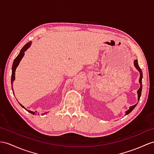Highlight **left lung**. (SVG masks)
<instances>
[{
  "mask_svg": "<svg viewBox=\"0 0 154 154\" xmlns=\"http://www.w3.org/2000/svg\"><path fill=\"white\" fill-rule=\"evenodd\" d=\"M134 66L136 67L137 68V69L139 71V72H140V79H139V83H140V88L138 89V91H137V93H138V100H140V96H141V93H142V70L140 69V68L139 67V66H138V61L137 60H135V61H134ZM137 106V104H134V105H133V106H131L130 108H129V109L128 110H127L126 111V115H127V114H129L130 112L132 111L134 108H135V106Z\"/></svg>",
  "mask_w": 154,
  "mask_h": 154,
  "instance_id": "1",
  "label": "left lung"
}]
</instances>
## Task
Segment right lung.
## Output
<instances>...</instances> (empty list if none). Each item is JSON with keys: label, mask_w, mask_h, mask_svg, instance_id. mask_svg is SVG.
<instances>
[{"label": "right lung", "mask_w": 154, "mask_h": 154, "mask_svg": "<svg viewBox=\"0 0 154 154\" xmlns=\"http://www.w3.org/2000/svg\"><path fill=\"white\" fill-rule=\"evenodd\" d=\"M31 42H28V43H27L26 44L25 46L22 48V49H21V51H20V53L19 54V55L17 56V57L14 59V63H13V65H12V78H11V82H12V84L13 83V82L14 81V80H15V72H16V68H17V66H18V65L20 64V61L21 60V59L23 58V55H24V54H25V53L24 52L27 50V49L31 46ZM12 90H13V87L12 86ZM13 93H14V91H13ZM20 105L23 107V108H24V106H23V105H21V104H20ZM25 109L26 110H27V109H26V108H25ZM29 112H30V113H31L32 114H36V112H32V111H30V110H27Z\"/></svg>", "instance_id": "add662e5"}]
</instances>
